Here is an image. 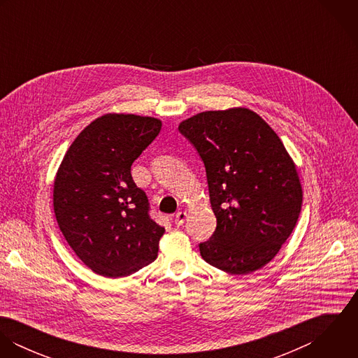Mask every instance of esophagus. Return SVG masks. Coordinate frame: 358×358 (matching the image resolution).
I'll use <instances>...</instances> for the list:
<instances>
[{
  "label": "esophagus",
  "mask_w": 358,
  "mask_h": 358,
  "mask_svg": "<svg viewBox=\"0 0 358 358\" xmlns=\"http://www.w3.org/2000/svg\"><path fill=\"white\" fill-rule=\"evenodd\" d=\"M186 217H187V213H186L185 210H179V212L175 215V224L182 226V224L185 223Z\"/></svg>",
  "instance_id": "esophagus-1"
}]
</instances>
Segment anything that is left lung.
Masks as SVG:
<instances>
[{"mask_svg":"<svg viewBox=\"0 0 358 358\" xmlns=\"http://www.w3.org/2000/svg\"><path fill=\"white\" fill-rule=\"evenodd\" d=\"M179 131L203 158L216 230L200 244L206 263L250 274L278 254L294 231L302 185L292 157L251 108L199 113Z\"/></svg>","mask_w":358,"mask_h":358,"instance_id":"obj_1","label":"left lung"}]
</instances>
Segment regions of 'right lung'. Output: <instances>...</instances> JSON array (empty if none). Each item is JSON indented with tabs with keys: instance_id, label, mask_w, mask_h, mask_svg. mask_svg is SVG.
<instances>
[{
	"instance_id": "right-lung-1",
	"label": "right lung",
	"mask_w": 358,
	"mask_h": 358,
	"mask_svg": "<svg viewBox=\"0 0 358 358\" xmlns=\"http://www.w3.org/2000/svg\"><path fill=\"white\" fill-rule=\"evenodd\" d=\"M161 120L107 113L85 127L64 154L53 180V210L74 254L96 274L127 277L152 263L165 229L131 175Z\"/></svg>"
}]
</instances>
